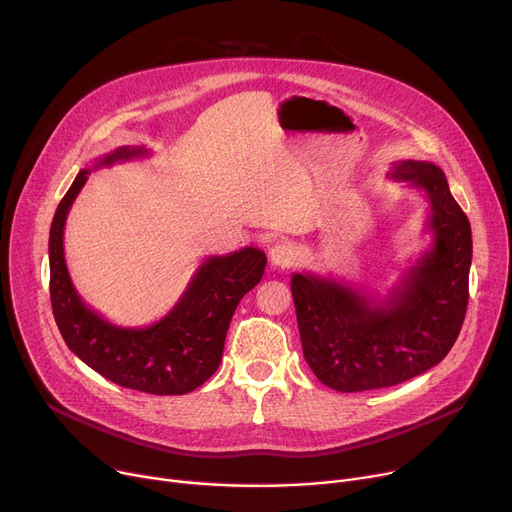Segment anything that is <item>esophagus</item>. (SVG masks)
Masks as SVG:
<instances>
[{"mask_svg": "<svg viewBox=\"0 0 512 512\" xmlns=\"http://www.w3.org/2000/svg\"><path fill=\"white\" fill-rule=\"evenodd\" d=\"M297 261V251H294L288 242H278L270 249V263L272 267H278V270H288V267L294 265Z\"/></svg>", "mask_w": 512, "mask_h": 512, "instance_id": "34e87169", "label": "esophagus"}]
</instances>
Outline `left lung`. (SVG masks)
I'll return each mask as SVG.
<instances>
[{
    "label": "left lung",
    "instance_id": "left-lung-1",
    "mask_svg": "<svg viewBox=\"0 0 512 512\" xmlns=\"http://www.w3.org/2000/svg\"><path fill=\"white\" fill-rule=\"evenodd\" d=\"M390 178L425 193L432 245L384 297L311 272L292 274L303 355L338 392L407 382L438 365L459 336L469 303L471 224L432 161L402 159Z\"/></svg>",
    "mask_w": 512,
    "mask_h": 512
}]
</instances>
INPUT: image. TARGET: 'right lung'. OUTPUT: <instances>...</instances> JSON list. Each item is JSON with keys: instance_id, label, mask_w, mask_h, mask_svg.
Instances as JSON below:
<instances>
[{"instance_id": "add662e5", "label": "right lung", "mask_w": 512, "mask_h": 512, "mask_svg": "<svg viewBox=\"0 0 512 512\" xmlns=\"http://www.w3.org/2000/svg\"><path fill=\"white\" fill-rule=\"evenodd\" d=\"M147 147H118L80 170L60 201L49 230L51 309L70 351L118 386L157 396L186 394L220 367L230 319L261 278L267 257L245 247L230 255H209L188 282L178 303L145 328H124L91 309L72 284L64 257V226L74 199L91 170L118 161L149 157Z\"/></svg>"}]
</instances>
